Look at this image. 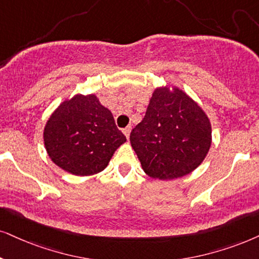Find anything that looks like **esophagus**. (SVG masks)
I'll return each mask as SVG.
<instances>
[{
  "mask_svg": "<svg viewBox=\"0 0 259 259\" xmlns=\"http://www.w3.org/2000/svg\"><path fill=\"white\" fill-rule=\"evenodd\" d=\"M130 132H132V126H126V127H124L123 129V133H124V135L126 136V139H129V136H130Z\"/></svg>",
  "mask_w": 259,
  "mask_h": 259,
  "instance_id": "34e87169",
  "label": "esophagus"
}]
</instances>
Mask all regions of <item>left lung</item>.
I'll return each mask as SVG.
<instances>
[{"label": "left lung", "mask_w": 259, "mask_h": 259, "mask_svg": "<svg viewBox=\"0 0 259 259\" xmlns=\"http://www.w3.org/2000/svg\"><path fill=\"white\" fill-rule=\"evenodd\" d=\"M132 147L143 171L169 181L197 168L211 143V125L201 107L179 88H156L145 118L132 130Z\"/></svg>", "instance_id": "left-lung-1"}]
</instances>
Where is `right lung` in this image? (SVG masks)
<instances>
[{
  "label": "right lung",
  "mask_w": 259,
  "mask_h": 259,
  "mask_svg": "<svg viewBox=\"0 0 259 259\" xmlns=\"http://www.w3.org/2000/svg\"><path fill=\"white\" fill-rule=\"evenodd\" d=\"M126 139L109 109L94 94H77L51 114L44 129V143L52 161L75 176L103 171Z\"/></svg>",
  "instance_id": "obj_1"
}]
</instances>
